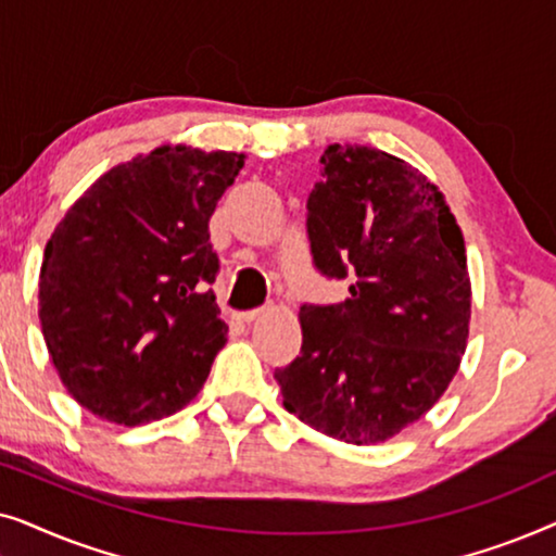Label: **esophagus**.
<instances>
[{"instance_id":"34e87169","label":"esophagus","mask_w":556,"mask_h":556,"mask_svg":"<svg viewBox=\"0 0 556 556\" xmlns=\"http://www.w3.org/2000/svg\"><path fill=\"white\" fill-rule=\"evenodd\" d=\"M263 314V308H250V311H235L232 314V318L235 321H240V324H250L253 321V318H257Z\"/></svg>"}]
</instances>
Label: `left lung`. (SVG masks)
I'll list each match as a JSON object with an SVG mask.
<instances>
[{
  "mask_svg": "<svg viewBox=\"0 0 556 556\" xmlns=\"http://www.w3.org/2000/svg\"><path fill=\"white\" fill-rule=\"evenodd\" d=\"M314 268L344 303H303L301 354L273 371L301 422L369 445L420 420L466 352L470 280L460 227L415 166L371 147L321 154L306 200Z\"/></svg>",
  "mask_w": 556,
  "mask_h": 556,
  "instance_id": "8db88e82",
  "label": "left lung"
}]
</instances>
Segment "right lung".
Returning a JSON list of instances; mask_svg holds the SVG:
<instances>
[{
	"instance_id": "obj_1",
	"label": "right lung",
	"mask_w": 556,
	"mask_h": 556,
	"mask_svg": "<svg viewBox=\"0 0 556 556\" xmlns=\"http://www.w3.org/2000/svg\"><path fill=\"white\" fill-rule=\"evenodd\" d=\"M245 156L162 147L113 166L45 248L40 321L67 392L118 425L162 420L202 390L227 341L210 286V217Z\"/></svg>"
}]
</instances>
